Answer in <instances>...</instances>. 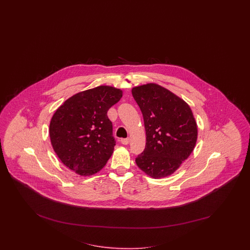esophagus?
<instances>
[{
  "label": "esophagus",
  "mask_w": 250,
  "mask_h": 250,
  "mask_svg": "<svg viewBox=\"0 0 250 250\" xmlns=\"http://www.w3.org/2000/svg\"><path fill=\"white\" fill-rule=\"evenodd\" d=\"M120 142H121L123 145H128L129 138H122L121 140H120Z\"/></svg>",
  "instance_id": "1"
}]
</instances>
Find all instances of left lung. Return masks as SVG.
Instances as JSON below:
<instances>
[{
  "label": "left lung",
  "instance_id": "1",
  "mask_svg": "<svg viewBox=\"0 0 250 250\" xmlns=\"http://www.w3.org/2000/svg\"><path fill=\"white\" fill-rule=\"evenodd\" d=\"M143 118L146 142L136 165L154 179L172 174L189 158L197 140V124L189 106L158 84L132 89Z\"/></svg>",
  "mask_w": 250,
  "mask_h": 250
}]
</instances>
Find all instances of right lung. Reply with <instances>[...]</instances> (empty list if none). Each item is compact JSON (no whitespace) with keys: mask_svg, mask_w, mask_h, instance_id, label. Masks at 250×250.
I'll return each mask as SVG.
<instances>
[{"mask_svg":"<svg viewBox=\"0 0 250 250\" xmlns=\"http://www.w3.org/2000/svg\"><path fill=\"white\" fill-rule=\"evenodd\" d=\"M122 95L120 89L99 86L76 93L53 114L49 136L54 151L77 174H95L111 158L115 140L107 112Z\"/></svg>","mask_w":250,"mask_h":250,"instance_id":"1","label":"right lung"}]
</instances>
